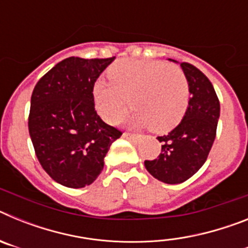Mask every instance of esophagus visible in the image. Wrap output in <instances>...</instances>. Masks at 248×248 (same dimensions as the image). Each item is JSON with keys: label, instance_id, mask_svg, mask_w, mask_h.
Wrapping results in <instances>:
<instances>
[{"label": "esophagus", "instance_id": "esophagus-1", "mask_svg": "<svg viewBox=\"0 0 248 248\" xmlns=\"http://www.w3.org/2000/svg\"><path fill=\"white\" fill-rule=\"evenodd\" d=\"M123 137L126 138V139H129V140H131V141H134V143L139 141V139H140V135L131 134V133H126V131L124 133V134H123Z\"/></svg>", "mask_w": 248, "mask_h": 248}]
</instances>
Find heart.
<instances>
[{
  "instance_id": "obj_1",
  "label": "heart",
  "mask_w": 248,
  "mask_h": 248,
  "mask_svg": "<svg viewBox=\"0 0 248 248\" xmlns=\"http://www.w3.org/2000/svg\"><path fill=\"white\" fill-rule=\"evenodd\" d=\"M111 82L98 79L93 98L107 122H115L129 104L135 126L156 133L170 131L183 120L190 100V85L183 69L161 61L120 59L110 65Z\"/></svg>"
}]
</instances>
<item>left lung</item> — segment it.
I'll list each match as a JSON object with an SVG mask.
<instances>
[{"label":"left lung","mask_w":248,"mask_h":248,"mask_svg":"<svg viewBox=\"0 0 248 248\" xmlns=\"http://www.w3.org/2000/svg\"><path fill=\"white\" fill-rule=\"evenodd\" d=\"M180 65L189 80V107L176 128L157 137L163 144L159 156L144 163L155 179L165 184L184 183L199 171L209 156L220 117V102L209 78L190 63Z\"/></svg>","instance_id":"8db88e82"}]
</instances>
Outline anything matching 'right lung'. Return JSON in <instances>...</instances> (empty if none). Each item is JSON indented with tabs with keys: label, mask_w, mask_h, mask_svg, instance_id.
<instances>
[{
	"label": "right lung",
	"mask_w": 248,
	"mask_h": 248,
	"mask_svg": "<svg viewBox=\"0 0 248 248\" xmlns=\"http://www.w3.org/2000/svg\"><path fill=\"white\" fill-rule=\"evenodd\" d=\"M113 61L69 57L34 87L28 130L39 164L61 185H91L102 172L111 143L122 135L94 108V83Z\"/></svg>",
	"instance_id": "right-lung-1"
}]
</instances>
